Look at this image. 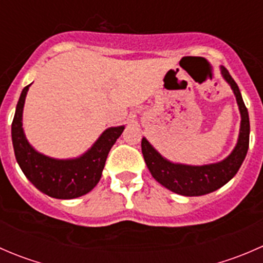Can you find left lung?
I'll list each match as a JSON object with an SVG mask.
<instances>
[{"instance_id":"8db88e82","label":"left lung","mask_w":263,"mask_h":263,"mask_svg":"<svg viewBox=\"0 0 263 263\" xmlns=\"http://www.w3.org/2000/svg\"><path fill=\"white\" fill-rule=\"evenodd\" d=\"M224 79L230 84L239 105L240 122L239 139L237 146L227 159L220 163L202 166L174 164L164 159L146 139H142L141 148L151 176L164 187L182 196H202L219 190L237 174L245 160L249 146V117L248 110L240 95L237 82L233 80L227 68L221 67Z\"/></svg>"}]
</instances>
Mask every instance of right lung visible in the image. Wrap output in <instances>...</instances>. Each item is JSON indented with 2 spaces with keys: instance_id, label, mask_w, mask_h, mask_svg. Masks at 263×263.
Segmentation results:
<instances>
[{
  "instance_id": "1",
  "label": "right lung",
  "mask_w": 263,
  "mask_h": 263,
  "mask_svg": "<svg viewBox=\"0 0 263 263\" xmlns=\"http://www.w3.org/2000/svg\"><path fill=\"white\" fill-rule=\"evenodd\" d=\"M30 85L21 91L11 124L15 158L21 171L41 192L53 198L70 200L86 195L100 181L105 160L124 127L105 129L87 153L78 159L57 160L36 153L29 145L23 131V108Z\"/></svg>"
}]
</instances>
